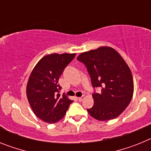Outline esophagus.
Here are the masks:
<instances>
[{"mask_svg":"<svg viewBox=\"0 0 151 151\" xmlns=\"http://www.w3.org/2000/svg\"><path fill=\"white\" fill-rule=\"evenodd\" d=\"M84 99H85V96H82V97H80L78 98V100L79 101H82Z\"/></svg>","mask_w":151,"mask_h":151,"instance_id":"1","label":"esophagus"}]
</instances>
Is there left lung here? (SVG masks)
Listing matches in <instances>:
<instances>
[{"instance_id": "8db88e82", "label": "left lung", "mask_w": 151, "mask_h": 151, "mask_svg": "<svg viewBox=\"0 0 151 151\" xmlns=\"http://www.w3.org/2000/svg\"><path fill=\"white\" fill-rule=\"evenodd\" d=\"M77 60L87 68L93 88L101 91L92 94L94 106L87 110L89 114L100 121L116 118L129 106L134 92L132 74L126 63L109 47L82 53Z\"/></svg>"}]
</instances>
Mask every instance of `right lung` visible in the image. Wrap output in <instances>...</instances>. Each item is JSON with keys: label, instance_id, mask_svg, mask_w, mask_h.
Masks as SVG:
<instances>
[{"label": "right lung", "instance_id": "1", "mask_svg": "<svg viewBox=\"0 0 151 151\" xmlns=\"http://www.w3.org/2000/svg\"><path fill=\"white\" fill-rule=\"evenodd\" d=\"M76 54H52L46 55L36 64L26 87L28 101L33 112L40 119L55 123L66 115L73 102L65 94L58 84L60 76Z\"/></svg>", "mask_w": 151, "mask_h": 151}]
</instances>
